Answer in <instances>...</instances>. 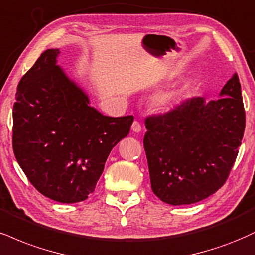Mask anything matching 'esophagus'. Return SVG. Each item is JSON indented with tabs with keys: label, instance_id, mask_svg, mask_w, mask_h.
<instances>
[{
	"label": "esophagus",
	"instance_id": "esophagus-1",
	"mask_svg": "<svg viewBox=\"0 0 255 255\" xmlns=\"http://www.w3.org/2000/svg\"><path fill=\"white\" fill-rule=\"evenodd\" d=\"M131 130L135 131V133H139V131H141V124L139 121L133 122V125H131Z\"/></svg>",
	"mask_w": 255,
	"mask_h": 255
}]
</instances>
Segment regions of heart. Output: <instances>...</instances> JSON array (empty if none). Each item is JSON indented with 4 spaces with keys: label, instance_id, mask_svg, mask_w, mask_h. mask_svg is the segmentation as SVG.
<instances>
[{
    "label": "heart",
    "instance_id": "b5f03b06",
    "mask_svg": "<svg viewBox=\"0 0 255 255\" xmlns=\"http://www.w3.org/2000/svg\"><path fill=\"white\" fill-rule=\"evenodd\" d=\"M179 98L178 91H166V93H160L154 97V104L160 109H168L173 107Z\"/></svg>",
    "mask_w": 255,
    "mask_h": 255
}]
</instances>
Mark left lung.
<instances>
[{
    "label": "left lung",
    "instance_id": "8db88e82",
    "mask_svg": "<svg viewBox=\"0 0 255 255\" xmlns=\"http://www.w3.org/2000/svg\"><path fill=\"white\" fill-rule=\"evenodd\" d=\"M143 137L154 195L172 205L192 204L215 194L229 176L244 136L246 115L238 75L220 98H188L148 116Z\"/></svg>",
    "mask_w": 255,
    "mask_h": 255
}]
</instances>
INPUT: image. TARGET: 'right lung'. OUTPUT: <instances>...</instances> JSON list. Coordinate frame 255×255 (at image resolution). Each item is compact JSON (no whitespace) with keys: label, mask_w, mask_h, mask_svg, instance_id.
Returning <instances> with one entry per match:
<instances>
[{"label":"right lung","mask_w":255,"mask_h":255,"mask_svg":"<svg viewBox=\"0 0 255 255\" xmlns=\"http://www.w3.org/2000/svg\"><path fill=\"white\" fill-rule=\"evenodd\" d=\"M46 50L17 85L13 109L15 158L40 194L60 203L94 192L107 158L128 135L134 116L110 118L57 65Z\"/></svg>","instance_id":"add662e5"}]
</instances>
